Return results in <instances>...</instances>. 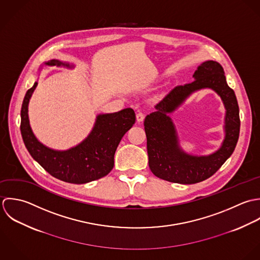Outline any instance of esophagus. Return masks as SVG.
Here are the masks:
<instances>
[{"label":"esophagus","instance_id":"34e87169","mask_svg":"<svg viewBox=\"0 0 260 260\" xmlns=\"http://www.w3.org/2000/svg\"><path fill=\"white\" fill-rule=\"evenodd\" d=\"M145 116H146V113L144 111H138L137 112V120L138 122H142L144 119H145Z\"/></svg>","mask_w":260,"mask_h":260}]
</instances>
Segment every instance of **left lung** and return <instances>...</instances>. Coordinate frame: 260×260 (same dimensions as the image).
Segmentation results:
<instances>
[{"mask_svg": "<svg viewBox=\"0 0 260 260\" xmlns=\"http://www.w3.org/2000/svg\"><path fill=\"white\" fill-rule=\"evenodd\" d=\"M193 77V82L172 89L156 104V111L147 115L144 121L152 173L159 179L179 184L199 183L214 175L232 155L240 132L239 106L233 89L226 82L222 66L209 60L198 67ZM207 87L214 89L225 104L226 136L216 153L207 157L190 156L178 148L176 134L167 113L192 92Z\"/></svg>", "mask_w": 260, "mask_h": 260, "instance_id": "left-lung-1", "label": "left lung"}]
</instances>
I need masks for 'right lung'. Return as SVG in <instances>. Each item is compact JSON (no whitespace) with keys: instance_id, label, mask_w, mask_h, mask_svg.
I'll return each mask as SVG.
<instances>
[{"instance_id":"right-lung-1","label":"right lung","mask_w":260,"mask_h":260,"mask_svg":"<svg viewBox=\"0 0 260 260\" xmlns=\"http://www.w3.org/2000/svg\"><path fill=\"white\" fill-rule=\"evenodd\" d=\"M50 66H67L59 60H50ZM37 82L28 89L21 108V135L32 157L51 176L71 184H85L105 177L113 168L114 154L124 134L136 122L132 108L100 114L90 135L80 145L68 151H53L35 138L29 123L28 104Z\"/></svg>"}]
</instances>
